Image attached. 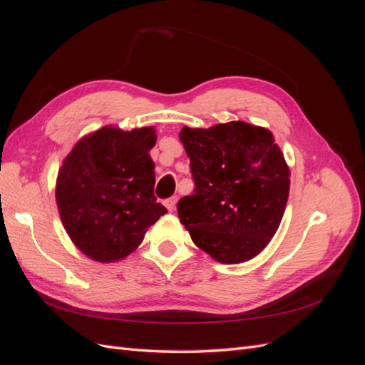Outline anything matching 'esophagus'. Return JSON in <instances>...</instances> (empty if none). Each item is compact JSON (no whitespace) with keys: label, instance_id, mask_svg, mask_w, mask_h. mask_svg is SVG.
Instances as JSON below:
<instances>
[{"label":"esophagus","instance_id":"esophagus-1","mask_svg":"<svg viewBox=\"0 0 365 365\" xmlns=\"http://www.w3.org/2000/svg\"><path fill=\"white\" fill-rule=\"evenodd\" d=\"M176 202H178V197H176V196H172V197H169V200H165V201H164V205L168 207L169 212H173L175 207H176Z\"/></svg>","mask_w":365,"mask_h":365}]
</instances>
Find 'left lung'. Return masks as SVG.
I'll list each match as a JSON object with an SVG mask.
<instances>
[{"label": "left lung", "mask_w": 365, "mask_h": 365, "mask_svg": "<svg viewBox=\"0 0 365 365\" xmlns=\"http://www.w3.org/2000/svg\"><path fill=\"white\" fill-rule=\"evenodd\" d=\"M195 193L178 202L196 247L220 263H242L269 244L289 195V169L268 129L230 121L182 128Z\"/></svg>", "instance_id": "left-lung-1"}]
</instances>
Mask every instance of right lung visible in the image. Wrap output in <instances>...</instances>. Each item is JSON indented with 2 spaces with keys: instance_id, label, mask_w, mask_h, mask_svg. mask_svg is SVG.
I'll list each match as a JSON object with an SVG mask.
<instances>
[{
  "instance_id": "obj_1",
  "label": "right lung",
  "mask_w": 365,
  "mask_h": 365,
  "mask_svg": "<svg viewBox=\"0 0 365 365\" xmlns=\"http://www.w3.org/2000/svg\"><path fill=\"white\" fill-rule=\"evenodd\" d=\"M153 128L105 126L83 137L63 160L56 182L62 224L73 244L97 262L125 259L168 213L153 195Z\"/></svg>"
}]
</instances>
